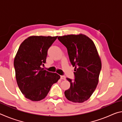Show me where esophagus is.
I'll list each match as a JSON object with an SVG mask.
<instances>
[{"label":"esophagus","instance_id":"obj_1","mask_svg":"<svg viewBox=\"0 0 122 122\" xmlns=\"http://www.w3.org/2000/svg\"><path fill=\"white\" fill-rule=\"evenodd\" d=\"M60 78H61V80H65V79H66V77H65V76H63V75L61 76Z\"/></svg>","mask_w":122,"mask_h":122}]
</instances>
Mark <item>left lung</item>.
<instances>
[{"label":"left lung","instance_id":"left-lung-1","mask_svg":"<svg viewBox=\"0 0 122 122\" xmlns=\"http://www.w3.org/2000/svg\"><path fill=\"white\" fill-rule=\"evenodd\" d=\"M67 49L70 61L75 67V79L65 92L66 97L75 103H82L90 98L98 84L102 63L94 43L82 34L59 36Z\"/></svg>","mask_w":122,"mask_h":122}]
</instances>
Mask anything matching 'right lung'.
<instances>
[{"instance_id": "right-lung-1", "label": "right lung", "mask_w": 122, "mask_h": 122, "mask_svg": "<svg viewBox=\"0 0 122 122\" xmlns=\"http://www.w3.org/2000/svg\"><path fill=\"white\" fill-rule=\"evenodd\" d=\"M56 36H31L18 49L14 60L18 86L26 98L39 101L46 97L53 84L60 76L44 70L47 51Z\"/></svg>"}]
</instances>
